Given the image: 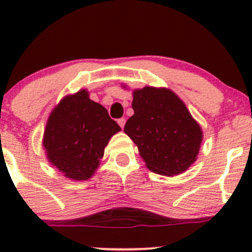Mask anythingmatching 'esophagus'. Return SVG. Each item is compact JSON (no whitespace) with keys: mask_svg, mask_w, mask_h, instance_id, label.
Masks as SVG:
<instances>
[{"mask_svg":"<svg viewBox=\"0 0 252 252\" xmlns=\"http://www.w3.org/2000/svg\"><path fill=\"white\" fill-rule=\"evenodd\" d=\"M117 123H118L119 126H121V128L123 129L124 128V124H126V119H124V118H119L118 121H117Z\"/></svg>","mask_w":252,"mask_h":252,"instance_id":"esophagus-1","label":"esophagus"}]
</instances>
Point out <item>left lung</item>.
<instances>
[{
  "label": "left lung",
  "instance_id": "1",
  "mask_svg": "<svg viewBox=\"0 0 252 252\" xmlns=\"http://www.w3.org/2000/svg\"><path fill=\"white\" fill-rule=\"evenodd\" d=\"M134 114L124 133L138 146L154 173L174 175L196 159L202 131L179 97L167 89L146 86L134 91Z\"/></svg>",
  "mask_w": 252,
  "mask_h": 252
}]
</instances>
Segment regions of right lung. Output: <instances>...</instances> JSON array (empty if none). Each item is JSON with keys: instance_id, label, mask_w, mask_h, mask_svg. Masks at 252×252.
Wrapping results in <instances>:
<instances>
[{"instance_id": "right-lung-1", "label": "right lung", "mask_w": 252, "mask_h": 252, "mask_svg": "<svg viewBox=\"0 0 252 252\" xmlns=\"http://www.w3.org/2000/svg\"><path fill=\"white\" fill-rule=\"evenodd\" d=\"M119 130L107 110L81 90L63 98L51 113L44 146L51 163L65 177L85 180L97 168L111 136Z\"/></svg>"}]
</instances>
